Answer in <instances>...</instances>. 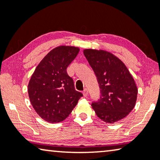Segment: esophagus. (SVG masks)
Segmentation results:
<instances>
[{
    "label": "esophagus",
    "mask_w": 160,
    "mask_h": 160,
    "mask_svg": "<svg viewBox=\"0 0 160 160\" xmlns=\"http://www.w3.org/2000/svg\"><path fill=\"white\" fill-rule=\"evenodd\" d=\"M82 94H83V96H85V97H86V96H88V90L86 88L84 89V91H82Z\"/></svg>",
    "instance_id": "obj_1"
}]
</instances>
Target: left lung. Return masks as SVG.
<instances>
[{"label":"left lung","instance_id":"left-lung-1","mask_svg":"<svg viewBox=\"0 0 160 160\" xmlns=\"http://www.w3.org/2000/svg\"><path fill=\"white\" fill-rule=\"evenodd\" d=\"M83 53L101 89L100 99L91 104L96 115L107 123L125 118L135 107L138 94L136 82L125 64L104 50L88 48Z\"/></svg>","mask_w":160,"mask_h":160}]
</instances>
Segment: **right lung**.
I'll return each mask as SVG.
<instances>
[{
    "mask_svg": "<svg viewBox=\"0 0 160 160\" xmlns=\"http://www.w3.org/2000/svg\"><path fill=\"white\" fill-rule=\"evenodd\" d=\"M79 51L75 46L56 47L42 58L30 78L28 95L31 104L46 122H62L82 96L67 72Z\"/></svg>",
    "mask_w": 160,
    "mask_h": 160,
    "instance_id": "add662e5",
    "label": "right lung"
}]
</instances>
